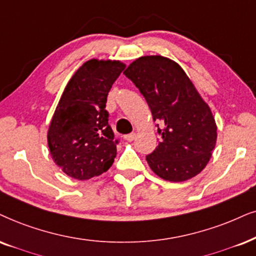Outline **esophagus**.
I'll return each instance as SVG.
<instances>
[{"instance_id": "34e87169", "label": "esophagus", "mask_w": 256, "mask_h": 256, "mask_svg": "<svg viewBox=\"0 0 256 256\" xmlns=\"http://www.w3.org/2000/svg\"><path fill=\"white\" fill-rule=\"evenodd\" d=\"M125 139H126V140H128V142L134 140V139H136V134H134V132H132V134H126L125 136Z\"/></svg>"}]
</instances>
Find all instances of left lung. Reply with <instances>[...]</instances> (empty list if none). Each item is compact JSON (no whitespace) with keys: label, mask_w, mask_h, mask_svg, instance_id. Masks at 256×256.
I'll return each instance as SVG.
<instances>
[{"label":"left lung","mask_w":256,"mask_h":256,"mask_svg":"<svg viewBox=\"0 0 256 256\" xmlns=\"http://www.w3.org/2000/svg\"><path fill=\"white\" fill-rule=\"evenodd\" d=\"M124 74L143 94L160 138L146 160L160 178L183 182L204 169L216 144L215 119L178 64L142 56Z\"/></svg>","instance_id":"left-lung-1"}]
</instances>
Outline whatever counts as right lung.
<instances>
[{"mask_svg": "<svg viewBox=\"0 0 256 256\" xmlns=\"http://www.w3.org/2000/svg\"><path fill=\"white\" fill-rule=\"evenodd\" d=\"M119 61H87L74 73L56 106L48 130V146L56 166L84 180L110 169L118 139L108 125L106 102L124 70Z\"/></svg>", "mask_w": 256, "mask_h": 256, "instance_id": "1", "label": "right lung"}]
</instances>
